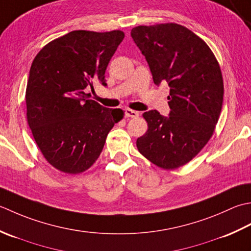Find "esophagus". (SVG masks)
Masks as SVG:
<instances>
[{"label": "esophagus", "instance_id": "obj_1", "mask_svg": "<svg viewBox=\"0 0 251 251\" xmlns=\"http://www.w3.org/2000/svg\"><path fill=\"white\" fill-rule=\"evenodd\" d=\"M126 116L127 117V118H137V117H139V112L135 111V110L126 108Z\"/></svg>", "mask_w": 251, "mask_h": 251}]
</instances>
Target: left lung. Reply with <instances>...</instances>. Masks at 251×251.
<instances>
[{"label":"left lung","mask_w":251,"mask_h":251,"mask_svg":"<svg viewBox=\"0 0 251 251\" xmlns=\"http://www.w3.org/2000/svg\"><path fill=\"white\" fill-rule=\"evenodd\" d=\"M131 37L145 56L155 84L166 82L170 88V116L144 112L148 129L136 147L157 167L175 170L211 139L223 103L221 68L207 43L184 25H137Z\"/></svg>","instance_id":"left-lung-1"}]
</instances>
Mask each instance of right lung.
Here are the masks:
<instances>
[{
    "instance_id": "obj_1",
    "label": "right lung",
    "mask_w": 251,
    "mask_h": 251,
    "mask_svg": "<svg viewBox=\"0 0 251 251\" xmlns=\"http://www.w3.org/2000/svg\"><path fill=\"white\" fill-rule=\"evenodd\" d=\"M125 32L75 30L35 56L25 89L27 120L47 161L68 175L88 170L124 110L100 106L85 89L106 85L105 71Z\"/></svg>"
}]
</instances>
